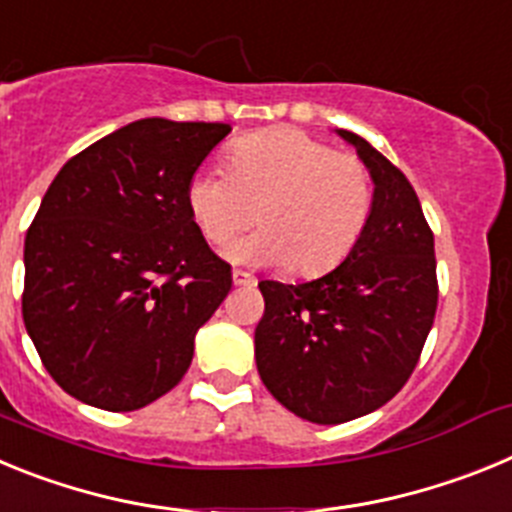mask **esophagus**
Segmentation results:
<instances>
[{"label":"esophagus","mask_w":512,"mask_h":512,"mask_svg":"<svg viewBox=\"0 0 512 512\" xmlns=\"http://www.w3.org/2000/svg\"><path fill=\"white\" fill-rule=\"evenodd\" d=\"M233 284H238V287H253V284H256V279H253L248 271L235 269L233 271Z\"/></svg>","instance_id":"1"}]
</instances>
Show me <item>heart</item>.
<instances>
[{
  "instance_id": "b5f03b06",
  "label": "heart",
  "mask_w": 512,
  "mask_h": 512,
  "mask_svg": "<svg viewBox=\"0 0 512 512\" xmlns=\"http://www.w3.org/2000/svg\"><path fill=\"white\" fill-rule=\"evenodd\" d=\"M187 207L210 246L223 248L253 223L233 259L282 266L297 277L336 269L354 251L374 207V179L356 153L295 128L241 138L223 169L192 176Z\"/></svg>"
}]
</instances>
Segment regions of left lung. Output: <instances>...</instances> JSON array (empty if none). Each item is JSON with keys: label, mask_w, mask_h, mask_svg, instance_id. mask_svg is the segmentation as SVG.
Wrapping results in <instances>:
<instances>
[{"label": "left lung", "mask_w": 512, "mask_h": 512, "mask_svg": "<svg viewBox=\"0 0 512 512\" xmlns=\"http://www.w3.org/2000/svg\"><path fill=\"white\" fill-rule=\"evenodd\" d=\"M374 179V207L341 266L305 284L259 282L256 366L300 418L336 425L382 408L405 387L438 307L433 230L408 176L351 130Z\"/></svg>", "instance_id": "left-lung-1"}]
</instances>
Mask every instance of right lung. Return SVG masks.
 Listing matches in <instances>:
<instances>
[{
	"instance_id": "1",
	"label": "right lung",
	"mask_w": 512,
	"mask_h": 512,
	"mask_svg": "<svg viewBox=\"0 0 512 512\" xmlns=\"http://www.w3.org/2000/svg\"><path fill=\"white\" fill-rule=\"evenodd\" d=\"M225 122H130L69 158L25 235L22 320L63 392L128 413L187 374L230 292L187 187Z\"/></svg>"
}]
</instances>
